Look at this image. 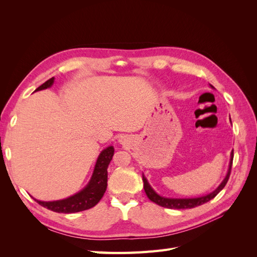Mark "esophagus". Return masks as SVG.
Returning <instances> with one entry per match:
<instances>
[{
    "mask_svg": "<svg viewBox=\"0 0 257 257\" xmlns=\"http://www.w3.org/2000/svg\"><path fill=\"white\" fill-rule=\"evenodd\" d=\"M119 142H120L121 144H125V143L127 142V139H126L125 137H121V138H120V141H119Z\"/></svg>",
    "mask_w": 257,
    "mask_h": 257,
    "instance_id": "esophagus-1",
    "label": "esophagus"
}]
</instances>
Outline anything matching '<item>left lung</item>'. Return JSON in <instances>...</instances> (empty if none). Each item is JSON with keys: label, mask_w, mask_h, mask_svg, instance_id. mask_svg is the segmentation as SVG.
Masks as SVG:
<instances>
[{"label": "left lung", "mask_w": 257, "mask_h": 257, "mask_svg": "<svg viewBox=\"0 0 257 257\" xmlns=\"http://www.w3.org/2000/svg\"><path fill=\"white\" fill-rule=\"evenodd\" d=\"M211 87H212V85H211ZM232 159H234V150H232L231 153H230V162H229V167H228V172L226 174V177L224 178V180L222 181V183L219 186H217V188L212 193L207 194V195H205V196L196 197V198H168V197L160 196L159 194L151 188V185L149 184V182H148L146 177L143 175L145 192L147 194L148 198H149L151 201H153V203H155L159 206L164 207V208H169V209L195 208L197 206H200V205L208 203L209 200H211L212 198H214L217 195V194H219L224 189V186L226 185L228 179H229V176H230Z\"/></svg>", "instance_id": "8db88e82"}]
</instances>
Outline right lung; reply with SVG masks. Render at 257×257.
<instances>
[{"label":"right lung","instance_id":"obj_1","mask_svg":"<svg viewBox=\"0 0 257 257\" xmlns=\"http://www.w3.org/2000/svg\"><path fill=\"white\" fill-rule=\"evenodd\" d=\"M53 82L54 77L44 82L35 91H41L50 88ZM113 152L114 149L112 146L106 148V149L100 152L97 158L94 170H93L91 180L84 189H82L78 193H76L75 195L56 201H41L35 198L34 200L37 201L44 208H47L51 210V211L59 213H75L94 207L102 199L107 189V168L110 161L112 160Z\"/></svg>","mask_w":257,"mask_h":257}]
</instances>
